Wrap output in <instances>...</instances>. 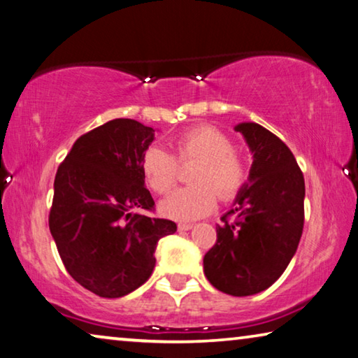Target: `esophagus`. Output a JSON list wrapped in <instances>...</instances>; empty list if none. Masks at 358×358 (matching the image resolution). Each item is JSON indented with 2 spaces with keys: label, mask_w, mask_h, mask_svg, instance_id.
<instances>
[{
  "label": "esophagus",
  "mask_w": 358,
  "mask_h": 358,
  "mask_svg": "<svg viewBox=\"0 0 358 358\" xmlns=\"http://www.w3.org/2000/svg\"><path fill=\"white\" fill-rule=\"evenodd\" d=\"M192 227H194V224H190V222H179L178 224L179 230H190Z\"/></svg>",
  "instance_id": "1"
}]
</instances>
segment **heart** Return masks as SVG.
<instances>
[{"mask_svg": "<svg viewBox=\"0 0 358 358\" xmlns=\"http://www.w3.org/2000/svg\"><path fill=\"white\" fill-rule=\"evenodd\" d=\"M173 155L160 147L147 148L141 162L145 184L158 195L174 189L179 178L178 164L195 163L189 180L194 182L176 190L162 203V213L173 219H196L214 210L217 195L232 200L246 184L248 169L243 155L232 141L213 126H194L176 136Z\"/></svg>", "mask_w": 358, "mask_h": 358, "instance_id": "obj_1", "label": "heart"}]
</instances>
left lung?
Masks as SVG:
<instances>
[{
  "instance_id": "left-lung-1",
  "label": "left lung",
  "mask_w": 358,
  "mask_h": 358,
  "mask_svg": "<svg viewBox=\"0 0 358 358\" xmlns=\"http://www.w3.org/2000/svg\"><path fill=\"white\" fill-rule=\"evenodd\" d=\"M252 152L250 184L217 225V240L203 257L214 288L230 296L267 289L288 267L304 227V176L282 139L257 123L235 128ZM236 214L234 222L228 217Z\"/></svg>"
}]
</instances>
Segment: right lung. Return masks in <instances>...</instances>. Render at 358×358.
Returning a JSON list of instances; mask_svg holds the SVG:
<instances>
[{
  "instance_id": "1",
  "label": "right lung",
  "mask_w": 358,
  "mask_h": 358,
  "mask_svg": "<svg viewBox=\"0 0 358 358\" xmlns=\"http://www.w3.org/2000/svg\"><path fill=\"white\" fill-rule=\"evenodd\" d=\"M153 133L136 120H112L80 136L57 168L49 230L71 278L101 298L144 285L158 240L178 229L144 214L155 211L141 169Z\"/></svg>"
}]
</instances>
